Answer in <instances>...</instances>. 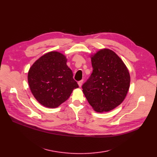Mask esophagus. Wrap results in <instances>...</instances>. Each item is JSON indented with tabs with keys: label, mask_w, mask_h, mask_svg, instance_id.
I'll return each instance as SVG.
<instances>
[{
	"label": "esophagus",
	"mask_w": 157,
	"mask_h": 157,
	"mask_svg": "<svg viewBox=\"0 0 157 157\" xmlns=\"http://www.w3.org/2000/svg\"><path fill=\"white\" fill-rule=\"evenodd\" d=\"M82 83H83V80H81V81H79L78 82V85H79V87H81V86H82Z\"/></svg>",
	"instance_id": "34e87169"
}]
</instances>
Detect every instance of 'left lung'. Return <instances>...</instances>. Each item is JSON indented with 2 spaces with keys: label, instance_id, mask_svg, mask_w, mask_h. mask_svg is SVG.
Returning a JSON list of instances; mask_svg holds the SVG:
<instances>
[{
  "label": "left lung",
  "instance_id": "8db88e82",
  "mask_svg": "<svg viewBox=\"0 0 157 157\" xmlns=\"http://www.w3.org/2000/svg\"><path fill=\"white\" fill-rule=\"evenodd\" d=\"M91 58L93 70L82 86V92L96 112H109L125 99L130 87V74L113 50L102 49Z\"/></svg>",
  "mask_w": 157,
  "mask_h": 157
}]
</instances>
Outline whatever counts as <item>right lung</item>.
Instances as JSON below:
<instances>
[{
  "mask_svg": "<svg viewBox=\"0 0 157 157\" xmlns=\"http://www.w3.org/2000/svg\"><path fill=\"white\" fill-rule=\"evenodd\" d=\"M62 53L50 52L38 58L30 67L28 82L32 93L44 107L56 108L69 98L79 87Z\"/></svg>",
  "mask_w": 157,
  "mask_h": 157,
  "instance_id": "right-lung-1",
  "label": "right lung"
}]
</instances>
